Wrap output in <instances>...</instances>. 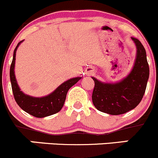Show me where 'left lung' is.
<instances>
[{"label": "left lung", "instance_id": "8db88e82", "mask_svg": "<svg viewBox=\"0 0 158 158\" xmlns=\"http://www.w3.org/2000/svg\"><path fill=\"white\" fill-rule=\"evenodd\" d=\"M137 46V57L132 71L117 84H104L94 77L92 101L98 110L111 115L125 114L141 101L149 77L146 51L138 39L132 37Z\"/></svg>", "mask_w": 158, "mask_h": 158}]
</instances>
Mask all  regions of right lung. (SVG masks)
I'll return each mask as SVG.
<instances>
[{
  "label": "right lung",
  "mask_w": 158,
  "mask_h": 158,
  "mask_svg": "<svg viewBox=\"0 0 158 158\" xmlns=\"http://www.w3.org/2000/svg\"><path fill=\"white\" fill-rule=\"evenodd\" d=\"M22 41L23 40H21L18 44L14 51L13 60L10 68V78L15 101L22 110L35 118H41L54 114L60 111L63 107L68 90L79 80H81V77H74L65 81L64 83L60 84L53 93L44 98H33L24 94L22 91L20 90L19 87L17 84L15 71H14L16 51Z\"/></svg>",
  "instance_id": "right-lung-1"
}]
</instances>
